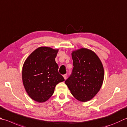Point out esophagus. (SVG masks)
Returning <instances> with one entry per match:
<instances>
[{
	"instance_id": "34e87169",
	"label": "esophagus",
	"mask_w": 127,
	"mask_h": 127,
	"mask_svg": "<svg viewBox=\"0 0 127 127\" xmlns=\"http://www.w3.org/2000/svg\"><path fill=\"white\" fill-rule=\"evenodd\" d=\"M63 77H64V79H65H65H66V74H64V75H63Z\"/></svg>"
}]
</instances>
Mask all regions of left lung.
<instances>
[{
  "mask_svg": "<svg viewBox=\"0 0 127 127\" xmlns=\"http://www.w3.org/2000/svg\"><path fill=\"white\" fill-rule=\"evenodd\" d=\"M73 73L65 83L76 100H91L100 91L104 79L102 63L91 49L81 48L72 51Z\"/></svg>",
  "mask_w": 127,
  "mask_h": 127,
  "instance_id": "left-lung-1",
  "label": "left lung"
}]
</instances>
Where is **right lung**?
<instances>
[{
  "label": "right lung",
  "instance_id": "1",
  "mask_svg": "<svg viewBox=\"0 0 127 127\" xmlns=\"http://www.w3.org/2000/svg\"><path fill=\"white\" fill-rule=\"evenodd\" d=\"M58 51L48 47H38L24 62L22 83L27 94L34 101L46 102L53 94L57 84L64 81L55 61Z\"/></svg>",
  "mask_w": 127,
  "mask_h": 127
}]
</instances>
